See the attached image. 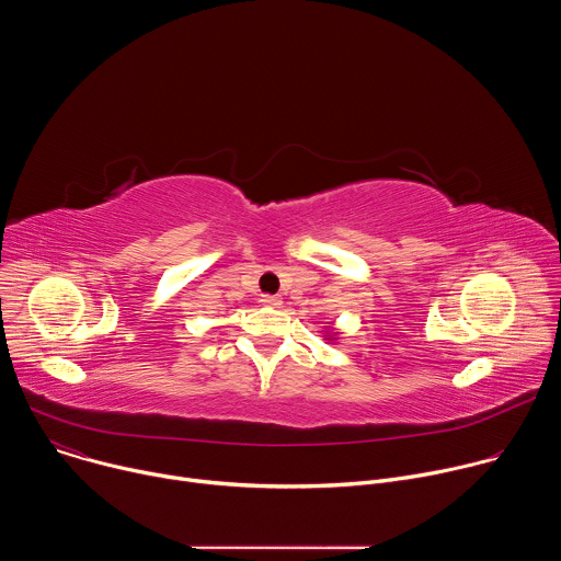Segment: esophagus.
Listing matches in <instances>:
<instances>
[{"label":"esophagus","instance_id":"1","mask_svg":"<svg viewBox=\"0 0 561 561\" xmlns=\"http://www.w3.org/2000/svg\"><path fill=\"white\" fill-rule=\"evenodd\" d=\"M260 304H262V306H273V308H277V306L282 304V299L275 297V295H262V297H260Z\"/></svg>","mask_w":561,"mask_h":561}]
</instances>
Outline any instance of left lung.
<instances>
[{"mask_svg": "<svg viewBox=\"0 0 561 561\" xmlns=\"http://www.w3.org/2000/svg\"><path fill=\"white\" fill-rule=\"evenodd\" d=\"M324 340H329V342H337L340 340V331L337 329H333V324L324 331Z\"/></svg>", "mask_w": 561, "mask_h": 561, "instance_id": "obj_1", "label": "left lung"}]
</instances>
